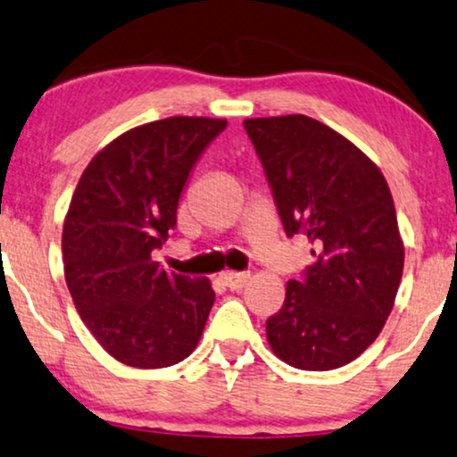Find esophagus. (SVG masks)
<instances>
[{
    "instance_id": "obj_1",
    "label": "esophagus",
    "mask_w": 457,
    "mask_h": 457,
    "mask_svg": "<svg viewBox=\"0 0 457 457\" xmlns=\"http://www.w3.org/2000/svg\"><path fill=\"white\" fill-rule=\"evenodd\" d=\"M223 285L229 288V291H242L251 280V274H240V271H225L221 274Z\"/></svg>"
}]
</instances>
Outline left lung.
<instances>
[{
	"label": "left lung",
	"instance_id": "left-lung-1",
	"mask_svg": "<svg viewBox=\"0 0 457 457\" xmlns=\"http://www.w3.org/2000/svg\"><path fill=\"white\" fill-rule=\"evenodd\" d=\"M287 236L303 234L316 263L288 280L265 322L271 352L303 371H331L382 333L405 246L382 170L344 135L308 115L245 120Z\"/></svg>",
	"mask_w": 457,
	"mask_h": 457
}]
</instances>
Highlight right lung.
<instances>
[{
  "label": "right lung",
  "instance_id": "obj_1",
  "mask_svg": "<svg viewBox=\"0 0 457 457\" xmlns=\"http://www.w3.org/2000/svg\"><path fill=\"white\" fill-rule=\"evenodd\" d=\"M225 124L175 115L137 126L79 177L62 225L65 280L92 337L124 365H177L200 342L211 280L164 271L152 251L177 225L192 166Z\"/></svg>",
  "mask_w": 457,
  "mask_h": 457
}]
</instances>
